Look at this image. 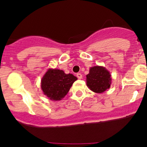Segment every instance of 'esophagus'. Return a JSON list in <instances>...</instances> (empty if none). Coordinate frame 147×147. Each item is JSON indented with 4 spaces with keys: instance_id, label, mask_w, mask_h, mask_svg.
Wrapping results in <instances>:
<instances>
[{
    "instance_id": "esophagus-1",
    "label": "esophagus",
    "mask_w": 147,
    "mask_h": 147,
    "mask_svg": "<svg viewBox=\"0 0 147 147\" xmlns=\"http://www.w3.org/2000/svg\"><path fill=\"white\" fill-rule=\"evenodd\" d=\"M77 78H78V79H81V78H82V75H81V73H77Z\"/></svg>"
}]
</instances>
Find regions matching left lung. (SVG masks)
<instances>
[{"label":"left lung","instance_id":"1","mask_svg":"<svg viewBox=\"0 0 147 147\" xmlns=\"http://www.w3.org/2000/svg\"><path fill=\"white\" fill-rule=\"evenodd\" d=\"M87 86L96 93H102L110 87L112 78L109 72L102 66H93L86 75Z\"/></svg>","mask_w":147,"mask_h":147}]
</instances>
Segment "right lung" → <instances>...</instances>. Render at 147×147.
<instances>
[{"label":"right lung","instance_id":"right-lung-1","mask_svg":"<svg viewBox=\"0 0 147 147\" xmlns=\"http://www.w3.org/2000/svg\"><path fill=\"white\" fill-rule=\"evenodd\" d=\"M77 78L72 74H66L59 69L50 68L41 80L43 93L51 100H60L70 90Z\"/></svg>","mask_w":147,"mask_h":147}]
</instances>
